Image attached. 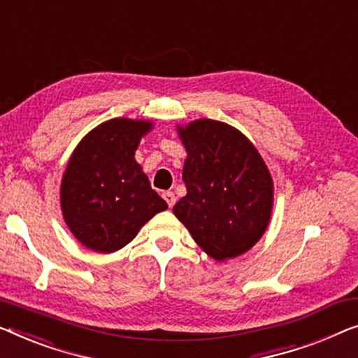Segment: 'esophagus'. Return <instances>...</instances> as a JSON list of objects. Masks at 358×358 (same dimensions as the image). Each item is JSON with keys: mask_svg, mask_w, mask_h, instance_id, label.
Wrapping results in <instances>:
<instances>
[{"mask_svg": "<svg viewBox=\"0 0 358 358\" xmlns=\"http://www.w3.org/2000/svg\"><path fill=\"white\" fill-rule=\"evenodd\" d=\"M162 197L165 199V202H167L169 207H173L175 206V201H177V197H175V194L172 193V191H167V193H164Z\"/></svg>", "mask_w": 358, "mask_h": 358, "instance_id": "1", "label": "esophagus"}]
</instances>
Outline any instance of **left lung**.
Listing matches in <instances>:
<instances>
[{"mask_svg":"<svg viewBox=\"0 0 358 358\" xmlns=\"http://www.w3.org/2000/svg\"><path fill=\"white\" fill-rule=\"evenodd\" d=\"M188 157L185 197L173 213L215 260L246 252L262 236L273 183L257 149L236 128L202 119L178 128Z\"/></svg>","mask_w":358,"mask_h":358,"instance_id":"1","label":"left lung"}]
</instances>
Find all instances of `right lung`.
Segmentation results:
<instances>
[{
  "instance_id": "obj_1",
  "label": "right lung",
  "mask_w": 358,
  "mask_h": 358,
  "mask_svg": "<svg viewBox=\"0 0 358 358\" xmlns=\"http://www.w3.org/2000/svg\"><path fill=\"white\" fill-rule=\"evenodd\" d=\"M152 124L112 119L80 141L61 185L66 223L85 246L114 252L131 241L145 223L167 209L135 161L141 136Z\"/></svg>"
}]
</instances>
